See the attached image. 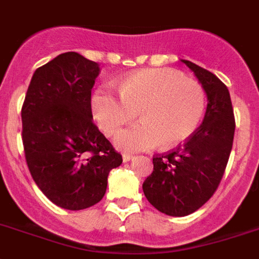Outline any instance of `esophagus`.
<instances>
[{
	"label": "esophagus",
	"mask_w": 259,
	"mask_h": 259,
	"mask_svg": "<svg viewBox=\"0 0 259 259\" xmlns=\"http://www.w3.org/2000/svg\"><path fill=\"white\" fill-rule=\"evenodd\" d=\"M133 157H134V156H133L132 154H123V155H122V160L125 161V163H126V161L132 160Z\"/></svg>",
	"instance_id": "1"
}]
</instances>
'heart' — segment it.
<instances>
[{"instance_id": "obj_1", "label": "heart", "mask_w": 259, "mask_h": 259, "mask_svg": "<svg viewBox=\"0 0 259 259\" xmlns=\"http://www.w3.org/2000/svg\"><path fill=\"white\" fill-rule=\"evenodd\" d=\"M118 94L120 98L108 89L96 90L91 109L108 137L138 113L141 121L116 138L125 151L150 150L159 143L164 148L176 147L194 134L206 111L202 84L170 69L134 71L118 83Z\"/></svg>"}]
</instances>
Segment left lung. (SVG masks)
I'll use <instances>...</instances> for the list:
<instances>
[{"mask_svg":"<svg viewBox=\"0 0 259 259\" xmlns=\"http://www.w3.org/2000/svg\"><path fill=\"white\" fill-rule=\"evenodd\" d=\"M207 95L201 126L185 143L152 157L154 170L143 183L148 202L169 217H186L217 192L235 136V114L227 86L215 74L183 60Z\"/></svg>","mask_w":259,"mask_h":259,"instance_id":"left-lung-1","label":"left lung"}]
</instances>
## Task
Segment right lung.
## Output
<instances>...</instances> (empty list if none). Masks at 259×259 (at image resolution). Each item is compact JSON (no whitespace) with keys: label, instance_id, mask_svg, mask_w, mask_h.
Wrapping results in <instances>:
<instances>
[{"label":"right lung","instance_id":"1","mask_svg":"<svg viewBox=\"0 0 259 259\" xmlns=\"http://www.w3.org/2000/svg\"><path fill=\"white\" fill-rule=\"evenodd\" d=\"M99 65L66 52L33 73L22 107V141L31 176L66 210L102 201L108 175L122 156L92 121L91 90Z\"/></svg>","mask_w":259,"mask_h":259}]
</instances>
